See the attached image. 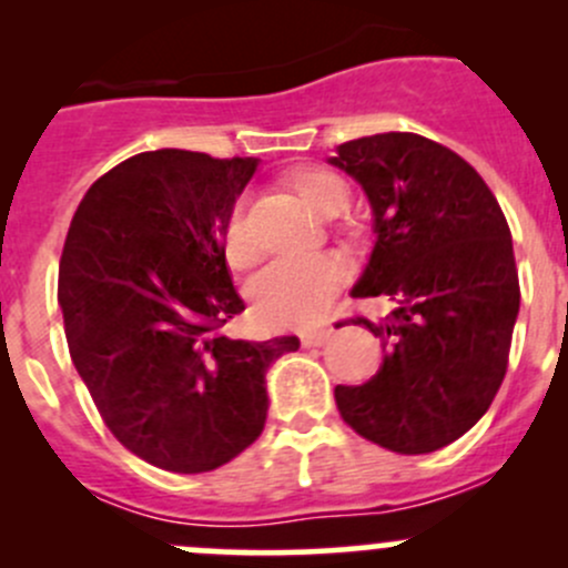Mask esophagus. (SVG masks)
Wrapping results in <instances>:
<instances>
[{"label": "esophagus", "mask_w": 568, "mask_h": 568, "mask_svg": "<svg viewBox=\"0 0 568 568\" xmlns=\"http://www.w3.org/2000/svg\"><path fill=\"white\" fill-rule=\"evenodd\" d=\"M332 335V326L329 324H313V326H302L300 337L305 346H321L326 337Z\"/></svg>", "instance_id": "1"}]
</instances>
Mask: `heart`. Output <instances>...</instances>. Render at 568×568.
I'll list each match as a JSON object with an SVG mask.
<instances>
[{
	"label": "heart",
	"mask_w": 568,
	"mask_h": 568,
	"mask_svg": "<svg viewBox=\"0 0 568 568\" xmlns=\"http://www.w3.org/2000/svg\"><path fill=\"white\" fill-rule=\"evenodd\" d=\"M288 186L318 216H335L348 203V183L332 170L313 168V164L291 170ZM225 252L231 263H244L250 257V244L239 214L227 222ZM341 280L343 266L324 252L283 255L268 261L250 280V302L266 324H305L326 311L335 291L341 288Z\"/></svg>",
	"instance_id": "heart-1"
}]
</instances>
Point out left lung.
Here are the masks:
<instances>
[{
    "label": "left lung",
    "mask_w": 568,
    "mask_h": 568,
    "mask_svg": "<svg viewBox=\"0 0 568 568\" xmlns=\"http://www.w3.org/2000/svg\"><path fill=\"white\" fill-rule=\"evenodd\" d=\"M332 168L363 186L376 242L352 296H385L387 318H354L385 348L365 385L335 387L341 417L395 454H432L495 400L519 316L508 222L484 178L409 131L337 145Z\"/></svg>",
    "instance_id": "8db88e82"
}]
</instances>
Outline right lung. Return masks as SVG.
<instances>
[{"instance_id":"1","label":"right lung","mask_w":568,"mask_h":568,"mask_svg":"<svg viewBox=\"0 0 568 568\" xmlns=\"http://www.w3.org/2000/svg\"><path fill=\"white\" fill-rule=\"evenodd\" d=\"M257 159L148 151L93 183L68 227L57 300L109 432L170 473H209L263 432L266 371L300 337L233 341L244 311L225 231Z\"/></svg>"}]
</instances>
